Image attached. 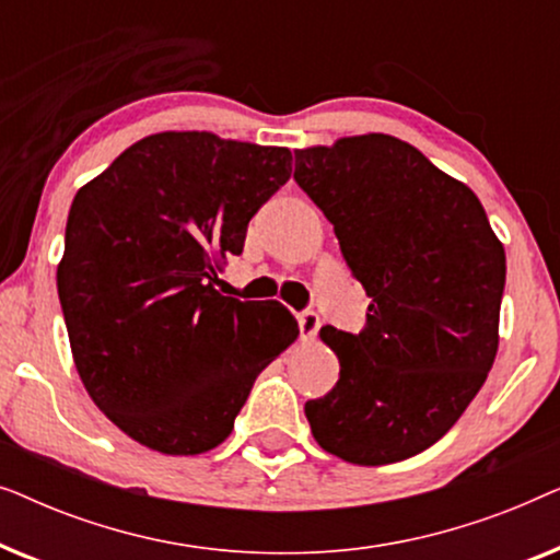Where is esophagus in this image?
<instances>
[{
    "label": "esophagus",
    "mask_w": 560,
    "mask_h": 560,
    "mask_svg": "<svg viewBox=\"0 0 560 560\" xmlns=\"http://www.w3.org/2000/svg\"><path fill=\"white\" fill-rule=\"evenodd\" d=\"M298 326H301V336L303 339H313L320 328V318L316 311H301L298 313Z\"/></svg>",
    "instance_id": "34e87169"
}]
</instances>
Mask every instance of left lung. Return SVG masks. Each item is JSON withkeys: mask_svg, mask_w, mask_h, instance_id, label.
<instances>
[{"mask_svg": "<svg viewBox=\"0 0 560 560\" xmlns=\"http://www.w3.org/2000/svg\"><path fill=\"white\" fill-rule=\"evenodd\" d=\"M293 178L372 298L359 334L320 328L341 370L305 402L313 439L349 464L402 462L448 433L492 370L504 249L471 188L397 137L295 150Z\"/></svg>", "mask_w": 560, "mask_h": 560, "instance_id": "1", "label": "left lung"}]
</instances>
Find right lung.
Instances as JSON below:
<instances>
[{"mask_svg":"<svg viewBox=\"0 0 560 560\" xmlns=\"http://www.w3.org/2000/svg\"><path fill=\"white\" fill-rule=\"evenodd\" d=\"M290 160L288 148L160 132L75 194L58 265L73 362L98 410L142 446L217 448L257 374L295 341L282 303L213 288Z\"/></svg>","mask_w":560,"mask_h":560,"instance_id":"add662e5","label":"right lung"}]
</instances>
